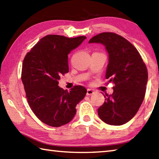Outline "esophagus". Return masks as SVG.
Wrapping results in <instances>:
<instances>
[{"mask_svg": "<svg viewBox=\"0 0 159 159\" xmlns=\"http://www.w3.org/2000/svg\"><path fill=\"white\" fill-rule=\"evenodd\" d=\"M94 93H95V91H94L92 89H89V88H88V89L87 90V93H86V95H93Z\"/></svg>", "mask_w": 159, "mask_h": 159, "instance_id": "1", "label": "esophagus"}]
</instances>
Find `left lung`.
Wrapping results in <instances>:
<instances>
[{"label":"left lung","mask_w":159,"mask_h":159,"mask_svg":"<svg viewBox=\"0 0 159 159\" xmlns=\"http://www.w3.org/2000/svg\"><path fill=\"white\" fill-rule=\"evenodd\" d=\"M101 43L109 54L106 79L114 85L112 95H104L98 116L109 125H121L133 118L144 100L148 79L147 66L138 50L124 38L104 32L89 43Z\"/></svg>","instance_id":"8db88e82"}]
</instances>
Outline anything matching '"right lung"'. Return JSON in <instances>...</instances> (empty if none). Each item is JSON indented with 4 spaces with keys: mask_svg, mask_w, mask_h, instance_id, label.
Returning <instances> with one entry per match:
<instances>
[{
    "mask_svg": "<svg viewBox=\"0 0 159 159\" xmlns=\"http://www.w3.org/2000/svg\"><path fill=\"white\" fill-rule=\"evenodd\" d=\"M86 39L48 35L41 39L24 59L21 80L28 103L35 115L52 127L69 123L76 112L77 104L87 90L76 85L68 92L59 87L61 74L68 73V55Z\"/></svg>",
    "mask_w": 159,
    "mask_h": 159,
    "instance_id": "1",
    "label": "right lung"
}]
</instances>
